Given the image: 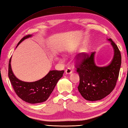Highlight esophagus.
<instances>
[{"label": "esophagus", "instance_id": "esophagus-1", "mask_svg": "<svg viewBox=\"0 0 128 128\" xmlns=\"http://www.w3.org/2000/svg\"><path fill=\"white\" fill-rule=\"evenodd\" d=\"M72 70L71 69L69 68L66 70V74H72Z\"/></svg>", "mask_w": 128, "mask_h": 128}]
</instances>
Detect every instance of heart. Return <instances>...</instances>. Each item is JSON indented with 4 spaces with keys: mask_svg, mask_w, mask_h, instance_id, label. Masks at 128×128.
<instances>
[{
    "mask_svg": "<svg viewBox=\"0 0 128 128\" xmlns=\"http://www.w3.org/2000/svg\"><path fill=\"white\" fill-rule=\"evenodd\" d=\"M88 50L87 48L84 47L81 49L80 51L79 54H78V56H77L76 62H82L84 60V59H85L86 54L88 53Z\"/></svg>",
    "mask_w": 128,
    "mask_h": 128,
    "instance_id": "heart-1",
    "label": "heart"
}]
</instances>
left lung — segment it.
<instances>
[{
  "label": "left lung",
  "instance_id": "left-lung-1",
  "mask_svg": "<svg viewBox=\"0 0 128 128\" xmlns=\"http://www.w3.org/2000/svg\"><path fill=\"white\" fill-rule=\"evenodd\" d=\"M114 50L112 61L107 66H98L94 62L95 52L86 55L85 58L77 66L80 76L78 90L84 98L90 101L100 100L110 94L116 85L122 62L120 52L111 38Z\"/></svg>",
  "mask_w": 128,
  "mask_h": 128
}]
</instances>
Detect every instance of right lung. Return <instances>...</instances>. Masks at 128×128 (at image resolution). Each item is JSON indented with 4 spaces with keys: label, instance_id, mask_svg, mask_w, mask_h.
Here are the masks:
<instances>
[{
    "label": "right lung",
    "instance_id": "obj_1",
    "mask_svg": "<svg viewBox=\"0 0 128 128\" xmlns=\"http://www.w3.org/2000/svg\"><path fill=\"white\" fill-rule=\"evenodd\" d=\"M32 36L29 34L22 38L18 43L16 47L24 40ZM11 59L9 62L8 75L15 93L25 101L31 104L42 103L47 100L56 86L59 80L64 74V71L50 70L44 78L34 82H25L18 79L12 71Z\"/></svg>",
    "mask_w": 128,
    "mask_h": 128
}]
</instances>
